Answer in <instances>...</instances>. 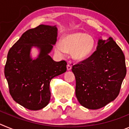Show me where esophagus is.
I'll return each mask as SVG.
<instances>
[{"mask_svg":"<svg viewBox=\"0 0 129 129\" xmlns=\"http://www.w3.org/2000/svg\"><path fill=\"white\" fill-rule=\"evenodd\" d=\"M67 70H70L72 69V66L70 65L69 64H68L67 66Z\"/></svg>","mask_w":129,"mask_h":129,"instance_id":"1","label":"esophagus"}]
</instances>
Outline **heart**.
Segmentation results:
<instances>
[{
  "label": "heart",
  "instance_id": "b5f03b06",
  "mask_svg": "<svg viewBox=\"0 0 129 129\" xmlns=\"http://www.w3.org/2000/svg\"><path fill=\"white\" fill-rule=\"evenodd\" d=\"M95 41L90 35L82 32L68 34L62 37L61 43H56L55 51L63 56L66 52H72L76 60H83L89 56L94 50Z\"/></svg>",
  "mask_w": 129,
  "mask_h": 129
}]
</instances>
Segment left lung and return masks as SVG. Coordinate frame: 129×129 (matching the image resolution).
<instances>
[{"mask_svg": "<svg viewBox=\"0 0 129 129\" xmlns=\"http://www.w3.org/2000/svg\"><path fill=\"white\" fill-rule=\"evenodd\" d=\"M76 95L82 106L101 109L119 95L127 73L123 52L111 37L100 39L96 50L73 65Z\"/></svg>", "mask_w": 129, "mask_h": 129, "instance_id": "8db88e82", "label": "left lung"}]
</instances>
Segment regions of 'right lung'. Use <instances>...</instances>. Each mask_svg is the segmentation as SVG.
I'll return each mask as SVG.
<instances>
[{
	"label": "right lung",
	"instance_id": "obj_1",
	"mask_svg": "<svg viewBox=\"0 0 129 129\" xmlns=\"http://www.w3.org/2000/svg\"><path fill=\"white\" fill-rule=\"evenodd\" d=\"M57 28L39 25L25 31L10 49L4 75L10 94L15 101L31 110L43 109L49 103L50 83L54 77L67 71V62H55L48 53L56 43ZM40 49L39 57L30 58V48Z\"/></svg>",
	"mask_w": 129,
	"mask_h": 129
}]
</instances>
